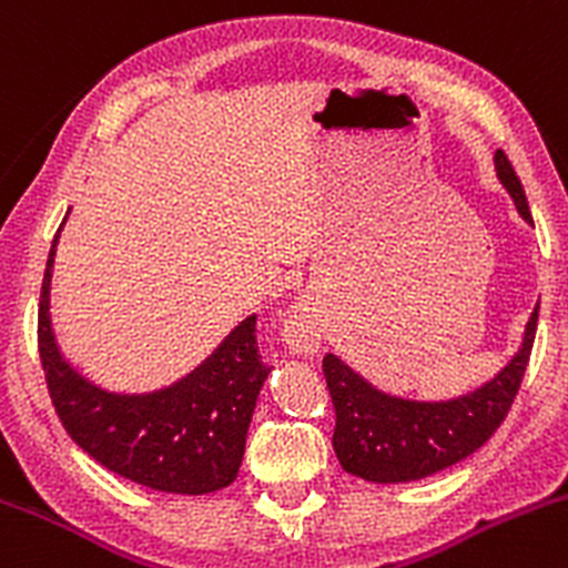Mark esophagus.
Masks as SVG:
<instances>
[{"mask_svg":"<svg viewBox=\"0 0 568 568\" xmlns=\"http://www.w3.org/2000/svg\"><path fill=\"white\" fill-rule=\"evenodd\" d=\"M314 336H317V333H314V323L306 314V308H295V312L290 314V320H286V338H290L292 347L312 349Z\"/></svg>","mask_w":568,"mask_h":568,"instance_id":"1","label":"esophagus"}]
</instances>
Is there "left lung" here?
Listing matches in <instances>:
<instances>
[{"label":"left lung","instance_id":"1","mask_svg":"<svg viewBox=\"0 0 568 568\" xmlns=\"http://www.w3.org/2000/svg\"><path fill=\"white\" fill-rule=\"evenodd\" d=\"M495 169L517 204L534 224L523 183L506 153H495ZM539 303L525 327V342L511 364L487 385L452 402H405L374 390L336 355H325L323 372L331 390L336 429L333 452L338 465L374 484H402L440 473L484 446L498 432L528 369L534 349Z\"/></svg>","mask_w":568,"mask_h":568}]
</instances>
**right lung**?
<instances>
[{"label":"right lung","instance_id":"right-lung-1","mask_svg":"<svg viewBox=\"0 0 568 568\" xmlns=\"http://www.w3.org/2000/svg\"><path fill=\"white\" fill-rule=\"evenodd\" d=\"M62 230V226H60ZM51 243L38 303V349L51 405L70 440L116 476L158 493L207 495L241 470L245 432L271 366L262 364L256 317L243 320L219 349L180 379L148 396H116L87 383L62 361L49 320Z\"/></svg>","mask_w":568,"mask_h":568}]
</instances>
